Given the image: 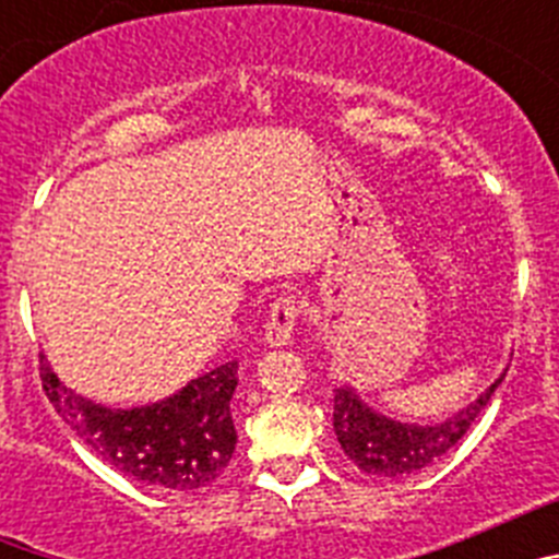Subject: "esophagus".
Segmentation results:
<instances>
[{
	"label": "esophagus",
	"instance_id": "esophagus-1",
	"mask_svg": "<svg viewBox=\"0 0 559 559\" xmlns=\"http://www.w3.org/2000/svg\"><path fill=\"white\" fill-rule=\"evenodd\" d=\"M296 316H299V302H296L294 296H280L274 308H271L269 322H265V344L269 347H285V344H290Z\"/></svg>",
	"mask_w": 559,
	"mask_h": 559
}]
</instances>
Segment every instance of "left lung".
Returning a JSON list of instances; mask_svg holds the SVG:
<instances>
[{
    "mask_svg": "<svg viewBox=\"0 0 559 559\" xmlns=\"http://www.w3.org/2000/svg\"><path fill=\"white\" fill-rule=\"evenodd\" d=\"M503 369L490 386L484 389L467 406L453 412L439 423H403L378 412L360 400L353 386L335 389L333 431L341 451L360 473L372 478H406L445 456L467 428L476 423L481 408L490 403L492 392L501 386Z\"/></svg>",
    "mask_w": 559,
    "mask_h": 559,
    "instance_id": "1",
    "label": "left lung"
}]
</instances>
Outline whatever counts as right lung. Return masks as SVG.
<instances>
[{
  "mask_svg": "<svg viewBox=\"0 0 559 559\" xmlns=\"http://www.w3.org/2000/svg\"><path fill=\"white\" fill-rule=\"evenodd\" d=\"M44 358V355H41ZM41 383L58 417L103 462L151 490L199 492L221 478L237 445L231 394L237 360L221 364L156 403L111 408L69 389L49 360Z\"/></svg>",
  "mask_w": 559,
  "mask_h": 559,
  "instance_id": "add662e5",
  "label": "right lung"
}]
</instances>
